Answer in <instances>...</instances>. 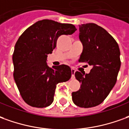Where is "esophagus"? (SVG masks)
I'll return each instance as SVG.
<instances>
[{
    "mask_svg": "<svg viewBox=\"0 0 129 129\" xmlns=\"http://www.w3.org/2000/svg\"><path fill=\"white\" fill-rule=\"evenodd\" d=\"M71 70H72V79H75L74 74H75V72H76V70H75V69H74V68H72Z\"/></svg>",
    "mask_w": 129,
    "mask_h": 129,
    "instance_id": "obj_1",
    "label": "esophagus"
}]
</instances>
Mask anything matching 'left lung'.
<instances>
[{
	"mask_svg": "<svg viewBox=\"0 0 129 129\" xmlns=\"http://www.w3.org/2000/svg\"><path fill=\"white\" fill-rule=\"evenodd\" d=\"M79 39L83 49L79 62L93 67L89 74L75 72L81 86L72 93V100L80 107H95L103 102L117 82L120 50L115 39L94 23L79 25Z\"/></svg>",
	"mask_w": 129,
	"mask_h": 129,
	"instance_id": "left-lung-1",
	"label": "left lung"
}]
</instances>
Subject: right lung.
<instances>
[{
	"label": "right lung",
	"instance_id": "add662e5",
	"mask_svg": "<svg viewBox=\"0 0 129 129\" xmlns=\"http://www.w3.org/2000/svg\"><path fill=\"white\" fill-rule=\"evenodd\" d=\"M72 24L43 19L26 29L16 43L12 61L14 79L22 99L31 107L43 108L54 100L57 84L70 79L72 70L65 64L50 67L46 59L61 35H71Z\"/></svg>",
	"mask_w": 129,
	"mask_h": 129
}]
</instances>
